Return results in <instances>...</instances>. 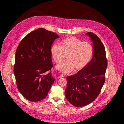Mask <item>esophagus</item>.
<instances>
[{
    "label": "esophagus",
    "mask_w": 124,
    "mask_h": 124,
    "mask_svg": "<svg viewBox=\"0 0 124 124\" xmlns=\"http://www.w3.org/2000/svg\"><path fill=\"white\" fill-rule=\"evenodd\" d=\"M65 77V75H64V74H61L60 75L59 77H58V78H64Z\"/></svg>",
    "instance_id": "34e87169"
}]
</instances>
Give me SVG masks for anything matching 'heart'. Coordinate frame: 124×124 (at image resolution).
<instances>
[{"label": "heart", "mask_w": 124, "mask_h": 124, "mask_svg": "<svg viewBox=\"0 0 124 124\" xmlns=\"http://www.w3.org/2000/svg\"><path fill=\"white\" fill-rule=\"evenodd\" d=\"M94 53V47L89 42H83L75 37L63 39L61 46L55 45L51 49L52 57L56 63H60L66 55L67 60L56 66L64 73L84 70L90 62Z\"/></svg>", "instance_id": "b5f03b06"}]
</instances>
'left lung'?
Segmentation results:
<instances>
[{"label": "left lung", "mask_w": 124, "mask_h": 124, "mask_svg": "<svg viewBox=\"0 0 124 124\" xmlns=\"http://www.w3.org/2000/svg\"><path fill=\"white\" fill-rule=\"evenodd\" d=\"M86 35L93 43L92 58L84 70L67 77L65 90L67 100L78 107L91 103L99 95L105 83L108 65L105 48L100 39L92 32H88Z\"/></svg>", "instance_id": "1"}]
</instances>
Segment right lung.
I'll return each mask as SVG.
<instances>
[{
	"label": "right lung",
	"instance_id": "add662e5",
	"mask_svg": "<svg viewBox=\"0 0 124 124\" xmlns=\"http://www.w3.org/2000/svg\"><path fill=\"white\" fill-rule=\"evenodd\" d=\"M59 36L44 28L27 34L16 52L14 73L19 92L29 101L38 102L47 96L55 81L49 71L53 67L51 47Z\"/></svg>",
	"mask_w": 124,
	"mask_h": 124
}]
</instances>
